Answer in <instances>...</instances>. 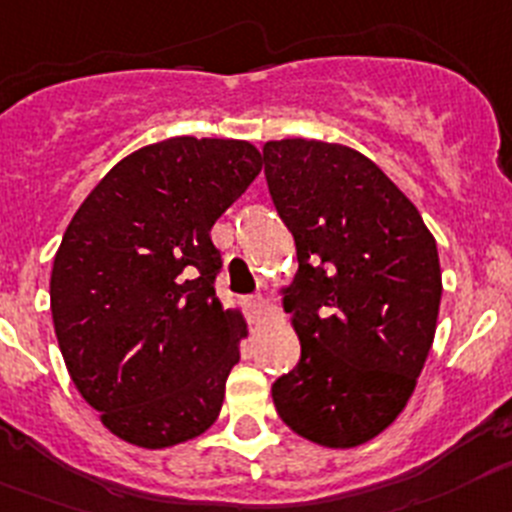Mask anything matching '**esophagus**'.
<instances>
[{"label":"esophagus","instance_id":"34e87169","mask_svg":"<svg viewBox=\"0 0 512 512\" xmlns=\"http://www.w3.org/2000/svg\"><path fill=\"white\" fill-rule=\"evenodd\" d=\"M248 307H251V314H253V320H259L261 314L266 312V307H269V304H266V299L264 297H253L251 302H248Z\"/></svg>","mask_w":512,"mask_h":512}]
</instances>
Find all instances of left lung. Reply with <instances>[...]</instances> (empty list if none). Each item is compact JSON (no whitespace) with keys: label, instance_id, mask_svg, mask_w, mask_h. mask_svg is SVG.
I'll use <instances>...</instances> for the list:
<instances>
[{"label":"left lung","instance_id":"obj_1","mask_svg":"<svg viewBox=\"0 0 512 512\" xmlns=\"http://www.w3.org/2000/svg\"><path fill=\"white\" fill-rule=\"evenodd\" d=\"M266 182L297 243L284 312L302 345L271 386L309 442L350 449L398 419L429 358L442 302L437 241L386 172L345 144H264Z\"/></svg>","mask_w":512,"mask_h":512}]
</instances>
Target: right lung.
Wrapping results in <instances>:
<instances>
[{
	"label": "right lung",
	"mask_w": 512,
	"mask_h": 512,
	"mask_svg": "<svg viewBox=\"0 0 512 512\" xmlns=\"http://www.w3.org/2000/svg\"><path fill=\"white\" fill-rule=\"evenodd\" d=\"M261 164L243 139L147 144L65 228L50 276L60 353L101 424L134 447H175L218 419L248 327L215 294L210 228Z\"/></svg>",
	"instance_id": "right-lung-1"
}]
</instances>
